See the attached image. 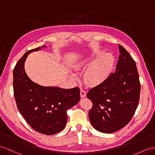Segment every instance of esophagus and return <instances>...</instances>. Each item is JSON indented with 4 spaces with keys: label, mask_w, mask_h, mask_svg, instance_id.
I'll return each instance as SVG.
<instances>
[{
    "label": "esophagus",
    "mask_w": 155,
    "mask_h": 155,
    "mask_svg": "<svg viewBox=\"0 0 155 155\" xmlns=\"http://www.w3.org/2000/svg\"><path fill=\"white\" fill-rule=\"evenodd\" d=\"M86 92H85L84 90H81V97H86Z\"/></svg>",
    "instance_id": "34e87169"
}]
</instances>
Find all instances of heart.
Masks as SVG:
<instances>
[{
    "label": "heart",
    "mask_w": 155,
    "mask_h": 155,
    "mask_svg": "<svg viewBox=\"0 0 155 155\" xmlns=\"http://www.w3.org/2000/svg\"><path fill=\"white\" fill-rule=\"evenodd\" d=\"M103 53L102 50L93 52L78 59L73 65L75 71L88 67L84 74V80L87 85L94 86L102 84L111 73L114 63V55L109 52L102 54ZM71 77L77 78L74 75H71Z\"/></svg>",
    "instance_id": "heart-1"
}]
</instances>
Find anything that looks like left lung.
<instances>
[{
    "mask_svg": "<svg viewBox=\"0 0 155 155\" xmlns=\"http://www.w3.org/2000/svg\"><path fill=\"white\" fill-rule=\"evenodd\" d=\"M118 61L114 73L102 84L90 89V121L100 132L110 134L124 127L132 119L140 100L141 85L136 63L118 45Z\"/></svg>",
    "mask_w": 155,
    "mask_h": 155,
    "instance_id": "obj_1",
    "label": "left lung"
}]
</instances>
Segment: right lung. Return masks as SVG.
<instances>
[{
	"label": "right lung",
	"mask_w": 155,
	"mask_h": 155,
	"mask_svg": "<svg viewBox=\"0 0 155 155\" xmlns=\"http://www.w3.org/2000/svg\"><path fill=\"white\" fill-rule=\"evenodd\" d=\"M42 48L46 46L27 51L15 65L14 94L18 109L27 123L39 133L54 135L65 127L67 111L80 101V89L43 86L31 80L25 71V60L29 54Z\"/></svg>",
	"instance_id": "obj_1"
}]
</instances>
